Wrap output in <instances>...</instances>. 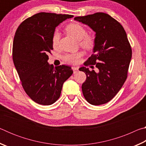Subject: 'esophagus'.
<instances>
[{
	"mask_svg": "<svg viewBox=\"0 0 146 146\" xmlns=\"http://www.w3.org/2000/svg\"><path fill=\"white\" fill-rule=\"evenodd\" d=\"M72 69H73V73H76L78 72V68H76V67H72Z\"/></svg>",
	"mask_w": 146,
	"mask_h": 146,
	"instance_id": "34e87169",
	"label": "esophagus"
}]
</instances>
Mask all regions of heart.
Here are the masks:
<instances>
[{"label": "heart", "instance_id": "b5f03b06", "mask_svg": "<svg viewBox=\"0 0 146 146\" xmlns=\"http://www.w3.org/2000/svg\"><path fill=\"white\" fill-rule=\"evenodd\" d=\"M66 31L68 34L72 36L76 40H79L81 47L87 50H90L95 45V38L91 35L86 34V30L84 27L78 23H72L66 26ZM60 33L56 30L53 33L52 36V45L53 48H56L58 45ZM83 55L82 51L74 53H68L64 56V60L70 64H77Z\"/></svg>", "mask_w": 146, "mask_h": 146}]
</instances>
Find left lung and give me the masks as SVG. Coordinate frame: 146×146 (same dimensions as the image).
I'll return each instance as SVG.
<instances>
[{"label": "left lung", "instance_id": "1", "mask_svg": "<svg viewBox=\"0 0 146 146\" xmlns=\"http://www.w3.org/2000/svg\"><path fill=\"white\" fill-rule=\"evenodd\" d=\"M74 20L88 25L95 32L93 54L84 66H95L97 71L81 67L86 80L82 85L86 100L92 105L108 102L117 95L127 76L132 50L122 26L104 13H96Z\"/></svg>", "mask_w": 146, "mask_h": 146}]
</instances>
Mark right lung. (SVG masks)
Segmentation results:
<instances>
[{"label":"right lung","instance_id":"right-lung-1","mask_svg":"<svg viewBox=\"0 0 146 146\" xmlns=\"http://www.w3.org/2000/svg\"><path fill=\"white\" fill-rule=\"evenodd\" d=\"M71 15L36 13L18 27L13 44V60L22 86L34 102L51 105L60 97L64 82L73 74L70 66L54 68L48 62L56 27Z\"/></svg>","mask_w":146,"mask_h":146}]
</instances>
